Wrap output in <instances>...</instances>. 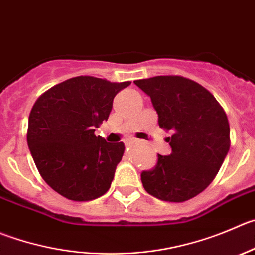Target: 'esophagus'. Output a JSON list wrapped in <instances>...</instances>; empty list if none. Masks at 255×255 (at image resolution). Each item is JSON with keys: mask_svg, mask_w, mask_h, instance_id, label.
Here are the masks:
<instances>
[{"mask_svg": "<svg viewBox=\"0 0 255 255\" xmlns=\"http://www.w3.org/2000/svg\"><path fill=\"white\" fill-rule=\"evenodd\" d=\"M137 139H134V138H129V139H127V141H126V144H127V146H132V144H134V143H137Z\"/></svg>", "mask_w": 255, "mask_h": 255, "instance_id": "34e87169", "label": "esophagus"}]
</instances>
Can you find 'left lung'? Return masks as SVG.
Listing matches in <instances>:
<instances>
[{
    "label": "left lung",
    "mask_w": 255,
    "mask_h": 255,
    "mask_svg": "<svg viewBox=\"0 0 255 255\" xmlns=\"http://www.w3.org/2000/svg\"><path fill=\"white\" fill-rule=\"evenodd\" d=\"M158 114V125L172 135L168 156L157 154L143 171L144 190L163 201L182 203L203 192L220 170L230 147L227 114L199 83L177 75L135 80Z\"/></svg>",
    "instance_id": "obj_1"
}]
</instances>
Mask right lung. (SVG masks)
Listing matches in <instances>:
<instances>
[{
  "mask_svg": "<svg viewBox=\"0 0 255 255\" xmlns=\"http://www.w3.org/2000/svg\"><path fill=\"white\" fill-rule=\"evenodd\" d=\"M130 82L77 77L54 85L35 102L27 144L40 175L58 194L89 201L106 194L125 152L95 128L108 120L117 93Z\"/></svg>",
  "mask_w": 255,
  "mask_h": 255,
  "instance_id": "add662e5",
  "label": "right lung"
}]
</instances>
